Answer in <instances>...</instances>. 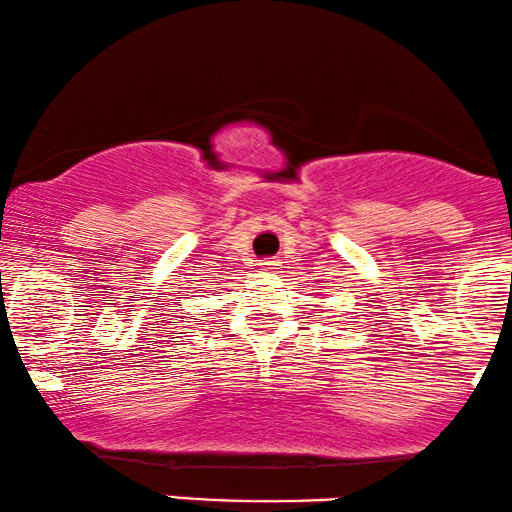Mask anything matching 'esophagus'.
Listing matches in <instances>:
<instances>
[{
    "instance_id": "obj_1",
    "label": "esophagus",
    "mask_w": 512,
    "mask_h": 512,
    "mask_svg": "<svg viewBox=\"0 0 512 512\" xmlns=\"http://www.w3.org/2000/svg\"><path fill=\"white\" fill-rule=\"evenodd\" d=\"M258 266H261L263 270H270V268H273V266H275V261H270V258H263V261H261V263H258Z\"/></svg>"
}]
</instances>
